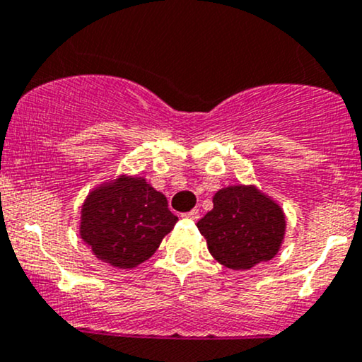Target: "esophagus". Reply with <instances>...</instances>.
Wrapping results in <instances>:
<instances>
[{"instance_id": "1", "label": "esophagus", "mask_w": 362, "mask_h": 362, "mask_svg": "<svg viewBox=\"0 0 362 362\" xmlns=\"http://www.w3.org/2000/svg\"><path fill=\"white\" fill-rule=\"evenodd\" d=\"M184 217H185V219H190V221H197L199 217H200V214H199L197 209H192V211L187 212V214H184Z\"/></svg>"}]
</instances>
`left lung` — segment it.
I'll return each mask as SVG.
<instances>
[{
  "label": "left lung",
  "instance_id": "obj_1",
  "mask_svg": "<svg viewBox=\"0 0 362 362\" xmlns=\"http://www.w3.org/2000/svg\"><path fill=\"white\" fill-rule=\"evenodd\" d=\"M214 207L197 223L209 252L230 269H250L275 258L285 239V212L255 185H229L212 197Z\"/></svg>",
  "mask_w": 362,
  "mask_h": 362
}]
</instances>
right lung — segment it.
Listing matches in <instances>:
<instances>
[{"label": "right lung", "mask_w": 362, "mask_h": 362, "mask_svg": "<svg viewBox=\"0 0 362 362\" xmlns=\"http://www.w3.org/2000/svg\"><path fill=\"white\" fill-rule=\"evenodd\" d=\"M178 221L167 197L138 175H119L98 185L81 209L79 234L93 255L119 269L153 256Z\"/></svg>", "instance_id": "1"}]
</instances>
